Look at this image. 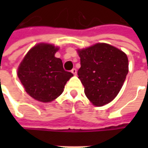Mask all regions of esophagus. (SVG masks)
<instances>
[{
  "instance_id": "obj_1",
  "label": "esophagus",
  "mask_w": 148,
  "mask_h": 148,
  "mask_svg": "<svg viewBox=\"0 0 148 148\" xmlns=\"http://www.w3.org/2000/svg\"><path fill=\"white\" fill-rule=\"evenodd\" d=\"M77 69H76V68H73V69H72V70H71V73H72V74H73V75H75V76H76V75H77Z\"/></svg>"
}]
</instances>
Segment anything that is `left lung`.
Instances as JSON below:
<instances>
[{"label":"left lung","instance_id":"8db88e82","mask_svg":"<svg viewBox=\"0 0 148 148\" xmlns=\"http://www.w3.org/2000/svg\"><path fill=\"white\" fill-rule=\"evenodd\" d=\"M81 58L78 78L89 100L95 106L111 102L122 88L128 72V60L123 51L99 43L77 50Z\"/></svg>","mask_w":148,"mask_h":148}]
</instances>
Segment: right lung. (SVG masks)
Here are the masks:
<instances>
[{
	"mask_svg": "<svg viewBox=\"0 0 148 148\" xmlns=\"http://www.w3.org/2000/svg\"><path fill=\"white\" fill-rule=\"evenodd\" d=\"M58 47L38 43L25 56L17 75L25 91L36 100L51 102L63 92L73 74L63 69L62 62L55 57Z\"/></svg>",
	"mask_w": 148,
	"mask_h": 148,
	"instance_id": "obj_1",
	"label": "right lung"
}]
</instances>
